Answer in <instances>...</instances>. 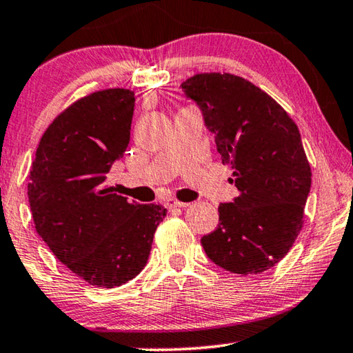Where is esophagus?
Returning a JSON list of instances; mask_svg holds the SVG:
<instances>
[{"instance_id":"obj_1","label":"esophagus","mask_w":353,"mask_h":353,"mask_svg":"<svg viewBox=\"0 0 353 353\" xmlns=\"http://www.w3.org/2000/svg\"><path fill=\"white\" fill-rule=\"evenodd\" d=\"M165 205H167V209H181V207H188L190 204H188V202H180V201H175V199H167L165 201Z\"/></svg>"}]
</instances>
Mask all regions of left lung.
<instances>
[{
    "mask_svg": "<svg viewBox=\"0 0 353 353\" xmlns=\"http://www.w3.org/2000/svg\"><path fill=\"white\" fill-rule=\"evenodd\" d=\"M181 88L201 108L239 191L219 205V228L201 239L202 248L231 273H262L289 252L303 226L312 170L297 125L243 77L196 74Z\"/></svg>",
    "mask_w": 353,
    "mask_h": 353,
    "instance_id": "obj_1",
    "label": "left lung"
}]
</instances>
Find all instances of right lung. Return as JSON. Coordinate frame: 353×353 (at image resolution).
Masks as SVG:
<instances>
[{
    "instance_id": "obj_1",
    "label": "right lung",
    "mask_w": 353,
    "mask_h": 353,
    "mask_svg": "<svg viewBox=\"0 0 353 353\" xmlns=\"http://www.w3.org/2000/svg\"><path fill=\"white\" fill-rule=\"evenodd\" d=\"M134 93L94 91L46 128L28 175L37 233L59 262L91 286L115 288L148 263L167 209L128 202L104 185L130 143Z\"/></svg>"
}]
</instances>
